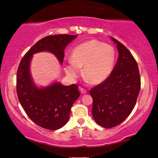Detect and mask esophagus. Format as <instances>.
<instances>
[{
  "mask_svg": "<svg viewBox=\"0 0 158 158\" xmlns=\"http://www.w3.org/2000/svg\"><path fill=\"white\" fill-rule=\"evenodd\" d=\"M80 90H81V93H83V94H85V93H87V90H85L84 89H83V88H80Z\"/></svg>",
  "mask_w": 158,
  "mask_h": 158,
  "instance_id": "esophagus-1",
  "label": "esophagus"
}]
</instances>
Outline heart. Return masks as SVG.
<instances>
[{"label":"heart","mask_w":158,"mask_h":158,"mask_svg":"<svg viewBox=\"0 0 158 158\" xmlns=\"http://www.w3.org/2000/svg\"><path fill=\"white\" fill-rule=\"evenodd\" d=\"M72 60L65 65V70L72 79H76L81 73L93 84L105 81L113 71L116 52L113 47L96 40L85 42L74 48Z\"/></svg>","instance_id":"1"}]
</instances>
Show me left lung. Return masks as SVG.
Wrapping results in <instances>:
<instances>
[{
  "instance_id": "1",
  "label": "left lung",
  "mask_w": 158,
  "mask_h": 158,
  "mask_svg": "<svg viewBox=\"0 0 158 158\" xmlns=\"http://www.w3.org/2000/svg\"><path fill=\"white\" fill-rule=\"evenodd\" d=\"M118 58L109 78L92 88V114L95 121L105 128L117 126L132 111L141 89L137 61L123 44L114 37Z\"/></svg>"
}]
</instances>
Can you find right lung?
I'll list each match as a JSON object with an SVG mask.
<instances>
[{"label": "right lung", "instance_id": "obj_1", "mask_svg": "<svg viewBox=\"0 0 158 158\" xmlns=\"http://www.w3.org/2000/svg\"><path fill=\"white\" fill-rule=\"evenodd\" d=\"M77 35H49L35 44L21 59L17 74L19 101L27 116L35 123L47 130L60 129L68 121L72 106L80 96L78 85H63L54 82L49 86L38 88L30 73V63L34 53L49 52L63 64L64 50Z\"/></svg>", "mask_w": 158, "mask_h": 158}]
</instances>
